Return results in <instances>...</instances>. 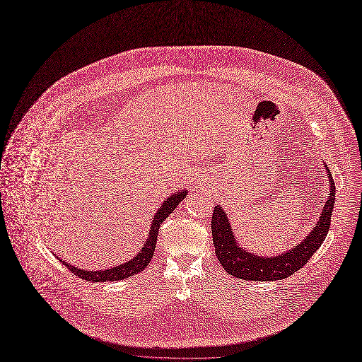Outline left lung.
Returning a JSON list of instances; mask_svg holds the SVG:
<instances>
[{
  "label": "left lung",
  "instance_id": "left-lung-1",
  "mask_svg": "<svg viewBox=\"0 0 362 362\" xmlns=\"http://www.w3.org/2000/svg\"><path fill=\"white\" fill-rule=\"evenodd\" d=\"M329 179V196L324 204L317 226L296 246L276 256H259L246 252L235 239L229 219L223 208L218 204L212 215V236L215 253L223 269L245 281H279L299 271L322 245L327 238L331 215L335 203V183L329 169L325 166Z\"/></svg>",
  "mask_w": 362,
  "mask_h": 362
}]
</instances>
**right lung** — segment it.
<instances>
[{"label": "right lung", "instance_id": "1", "mask_svg": "<svg viewBox=\"0 0 362 362\" xmlns=\"http://www.w3.org/2000/svg\"><path fill=\"white\" fill-rule=\"evenodd\" d=\"M187 194V190H182V192H176L172 196H169L168 199H165V202L162 203V206H159L158 212L154 214L151 225H150V230H148V238L146 239L144 245L141 246L140 252L133 257V259L110 268V269H103V271H86V269H78L76 267L69 265L67 262L62 261L76 276L87 281V282H106V281H120V279H126L129 276H133L139 272H141L151 261L153 253H154V247H156V242H158V233H159V228L160 225L165 222V219L177 208L179 203L185 199V196Z\"/></svg>", "mask_w": 362, "mask_h": 362}]
</instances>
